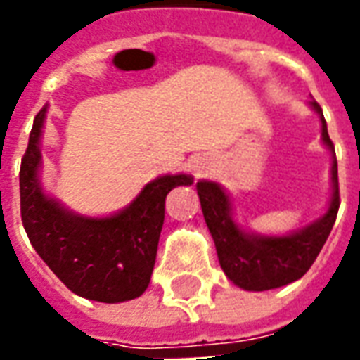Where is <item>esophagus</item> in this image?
<instances>
[{
	"label": "esophagus",
	"instance_id": "obj_1",
	"mask_svg": "<svg viewBox=\"0 0 360 360\" xmlns=\"http://www.w3.org/2000/svg\"><path fill=\"white\" fill-rule=\"evenodd\" d=\"M191 169H193L195 175L200 177V175H204V173L210 169V164H208L204 158H193V160H191Z\"/></svg>",
	"mask_w": 360,
	"mask_h": 360
}]
</instances>
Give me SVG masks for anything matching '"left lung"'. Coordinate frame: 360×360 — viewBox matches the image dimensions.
<instances>
[{
  "mask_svg": "<svg viewBox=\"0 0 360 360\" xmlns=\"http://www.w3.org/2000/svg\"><path fill=\"white\" fill-rule=\"evenodd\" d=\"M322 121V142L332 152V198L322 218L283 237L247 233L235 224L231 200L214 181H198L196 191L206 226L216 243L219 266L235 285L247 291H268L302 278L316 260L332 231L340 210L338 160L330 141L324 113L318 102H310Z\"/></svg>",
  "mask_w": 360,
  "mask_h": 360,
  "instance_id": "1",
  "label": "left lung"
}]
</instances>
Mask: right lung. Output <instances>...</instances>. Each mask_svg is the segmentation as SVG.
Instances as JSON below:
<instances>
[{
  "label": "right lung",
  "instance_id": "1",
  "mask_svg": "<svg viewBox=\"0 0 360 360\" xmlns=\"http://www.w3.org/2000/svg\"><path fill=\"white\" fill-rule=\"evenodd\" d=\"M46 110L48 105L34 117L20 162V218L28 239L73 293L100 302L136 299L146 291L154 270L165 196L179 185H193V177L179 173L150 181L127 208L108 218L69 212L44 195L38 179Z\"/></svg>",
  "mask_w": 360,
  "mask_h": 360
}]
</instances>
